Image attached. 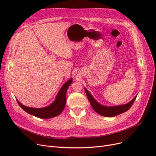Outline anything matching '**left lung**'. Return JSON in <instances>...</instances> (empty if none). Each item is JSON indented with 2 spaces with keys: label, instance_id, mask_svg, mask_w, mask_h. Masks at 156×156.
Masks as SVG:
<instances>
[{
  "label": "left lung",
  "instance_id": "8db88e82",
  "mask_svg": "<svg viewBox=\"0 0 156 156\" xmlns=\"http://www.w3.org/2000/svg\"><path fill=\"white\" fill-rule=\"evenodd\" d=\"M85 90L88 99L90 103V105L92 106V108L94 109V110L98 114H99L100 115L105 117L116 116L121 113H123L127 111L131 107H132V105H133L137 96L136 95L132 101L126 104L112 106V107H108V106H104L100 104L99 103H98L86 88H85Z\"/></svg>",
  "mask_w": 156,
  "mask_h": 156
}]
</instances>
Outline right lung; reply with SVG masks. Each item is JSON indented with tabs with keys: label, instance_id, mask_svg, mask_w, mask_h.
Segmentation results:
<instances>
[{
	"label": "right lung",
	"instance_id": "1",
	"mask_svg": "<svg viewBox=\"0 0 156 156\" xmlns=\"http://www.w3.org/2000/svg\"><path fill=\"white\" fill-rule=\"evenodd\" d=\"M73 82L71 78L66 82L60 89L57 95L55 101L52 104L47 107L43 108H32L27 107L21 104L18 100H16L20 107L27 112L33 116L39 118L48 119L58 116L63 111L66 103V92L69 86Z\"/></svg>",
	"mask_w": 156,
	"mask_h": 156
}]
</instances>
